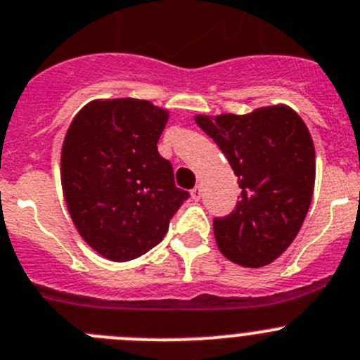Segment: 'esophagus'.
Returning <instances> with one entry per match:
<instances>
[{
	"label": "esophagus",
	"instance_id": "34e87169",
	"mask_svg": "<svg viewBox=\"0 0 360 360\" xmlns=\"http://www.w3.org/2000/svg\"><path fill=\"white\" fill-rule=\"evenodd\" d=\"M191 198H193V200H196V201L200 200V198H201V187L200 186H196L193 191H191Z\"/></svg>",
	"mask_w": 360,
	"mask_h": 360
}]
</instances>
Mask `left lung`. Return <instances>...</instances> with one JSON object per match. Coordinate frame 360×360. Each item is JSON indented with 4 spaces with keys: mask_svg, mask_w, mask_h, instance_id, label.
<instances>
[{
    "mask_svg": "<svg viewBox=\"0 0 360 360\" xmlns=\"http://www.w3.org/2000/svg\"><path fill=\"white\" fill-rule=\"evenodd\" d=\"M238 176L240 201L214 219L222 255L242 266H265L295 240L314 189V145L304 120L288 105L249 115H198Z\"/></svg>",
    "mask_w": 360,
    "mask_h": 360,
    "instance_id": "8db88e82",
    "label": "left lung"
}]
</instances>
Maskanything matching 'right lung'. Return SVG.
<instances>
[{"instance_id": "add662e5", "label": "right lung", "mask_w": 360, "mask_h": 360, "mask_svg": "<svg viewBox=\"0 0 360 360\" xmlns=\"http://www.w3.org/2000/svg\"><path fill=\"white\" fill-rule=\"evenodd\" d=\"M167 116L148 101H94L65 136L61 187L68 214L84 242L112 262L155 248L189 198L157 150Z\"/></svg>"}]
</instances>
